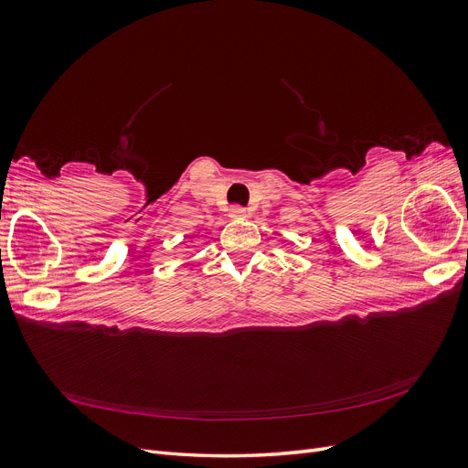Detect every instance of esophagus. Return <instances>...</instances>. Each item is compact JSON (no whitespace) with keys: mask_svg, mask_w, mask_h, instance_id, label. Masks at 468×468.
I'll return each instance as SVG.
<instances>
[{"mask_svg":"<svg viewBox=\"0 0 468 468\" xmlns=\"http://www.w3.org/2000/svg\"><path fill=\"white\" fill-rule=\"evenodd\" d=\"M229 215H230V218H246L248 217V210L244 207L234 205V207H230Z\"/></svg>","mask_w":468,"mask_h":468,"instance_id":"obj_1","label":"esophagus"}]
</instances>
